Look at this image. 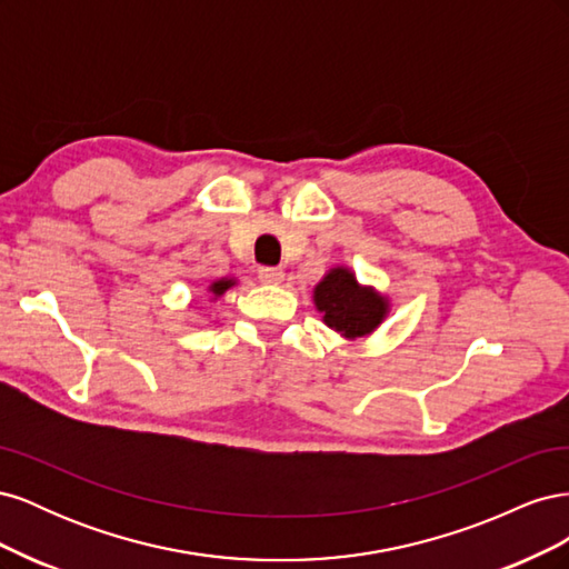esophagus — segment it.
Masks as SVG:
<instances>
[{
    "instance_id": "1",
    "label": "esophagus",
    "mask_w": 569,
    "mask_h": 569,
    "mask_svg": "<svg viewBox=\"0 0 569 569\" xmlns=\"http://www.w3.org/2000/svg\"><path fill=\"white\" fill-rule=\"evenodd\" d=\"M282 278H284L282 268H272V266L258 268V280L266 282V284H278V282H282Z\"/></svg>"
}]
</instances>
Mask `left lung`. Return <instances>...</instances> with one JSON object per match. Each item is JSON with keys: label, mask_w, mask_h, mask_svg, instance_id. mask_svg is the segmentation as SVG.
Returning a JSON list of instances; mask_svg holds the SVG:
<instances>
[{"label": "left lung", "mask_w": 569, "mask_h": 569, "mask_svg": "<svg viewBox=\"0 0 569 569\" xmlns=\"http://www.w3.org/2000/svg\"><path fill=\"white\" fill-rule=\"evenodd\" d=\"M316 306L332 330L351 339L370 335L387 313L385 299L370 289H360L353 274L343 268L332 270L316 287Z\"/></svg>", "instance_id": "8db88e82"}]
</instances>
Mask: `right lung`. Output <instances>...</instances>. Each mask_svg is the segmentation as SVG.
<instances>
[{
	"label": "right lung",
	"mask_w": 569,
	"mask_h": 569,
	"mask_svg": "<svg viewBox=\"0 0 569 569\" xmlns=\"http://www.w3.org/2000/svg\"><path fill=\"white\" fill-rule=\"evenodd\" d=\"M228 287H232V280H220V282H216V284L211 287V291H213V295H216V297H220V295H222V291H226Z\"/></svg>",
	"instance_id": "obj_1"
}]
</instances>
